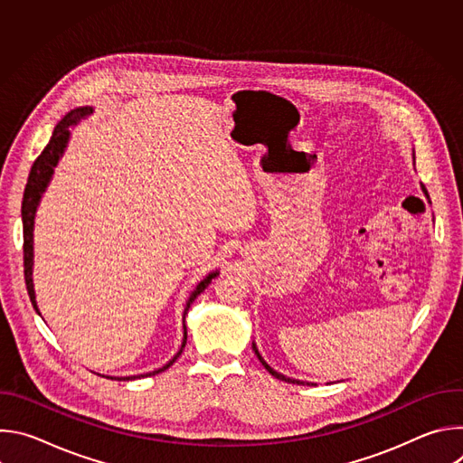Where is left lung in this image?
<instances>
[{
  "mask_svg": "<svg viewBox=\"0 0 463 463\" xmlns=\"http://www.w3.org/2000/svg\"><path fill=\"white\" fill-rule=\"evenodd\" d=\"M254 354H256V355H258V359H260V363H261V364H263V366H266V370H268V372H269V373H271V375H273V377H277V379H280V381H286V383H293V384H309V383H304V381H297V379H289V377H286V375H282V373H279V372H275V370H273V368H271V366H269V364H268V363H266V361H263V359H261V355H260V354H258V350H256V346H254Z\"/></svg>",
  "mask_w": 463,
  "mask_h": 463,
  "instance_id": "1",
  "label": "left lung"
}]
</instances>
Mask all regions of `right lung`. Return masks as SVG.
<instances>
[{
  "label": "right lung",
  "instance_id": "obj_1",
  "mask_svg": "<svg viewBox=\"0 0 463 463\" xmlns=\"http://www.w3.org/2000/svg\"><path fill=\"white\" fill-rule=\"evenodd\" d=\"M90 113H93L91 108H77L73 111H70L68 115H65L54 128L52 131V137L49 141V145L43 148V152L36 157L31 172H29V179H27V184H25V192H24V202H22V222H24V277H25V286H27V293H29V298L38 313V306H36V300H34V288H33V227H34V214H36V209H38V203H40V197L54 172V166L65 148V145H68V139H70V126L71 124H77L79 120L86 118ZM218 277V271L216 273H211L205 280H202L200 284H197V288L194 289V293L190 295L188 302H186V307H184V313H183V322H184V315L190 307V304L195 300V297L203 293L205 288L213 282V279ZM184 327V339H183V345H181V350L177 352V355L166 363L163 368L159 370H154L150 373H145V375H129V377H108V379H117V381H131V379H137V377H150V375H156V373H161L165 372L166 368H170L175 359L181 355L184 345H186V326ZM104 377V375H102Z\"/></svg>",
  "mask_w": 463,
  "mask_h": 463
}]
</instances>
